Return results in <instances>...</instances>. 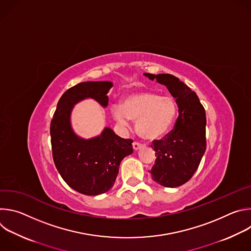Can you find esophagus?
Returning a JSON list of instances; mask_svg holds the SVG:
<instances>
[{"label": "esophagus", "instance_id": "1", "mask_svg": "<svg viewBox=\"0 0 251 251\" xmlns=\"http://www.w3.org/2000/svg\"><path fill=\"white\" fill-rule=\"evenodd\" d=\"M143 147H144V145L140 144V143H138V142H134V143H133V149H134L135 151H138L139 149H141V148H143Z\"/></svg>", "mask_w": 251, "mask_h": 251}]
</instances>
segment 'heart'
<instances>
[{
  "instance_id": "1",
  "label": "heart",
  "mask_w": 251,
  "mask_h": 251,
  "mask_svg": "<svg viewBox=\"0 0 251 251\" xmlns=\"http://www.w3.org/2000/svg\"><path fill=\"white\" fill-rule=\"evenodd\" d=\"M177 111L176 100L153 91H141L127 95L122 106L115 105L112 114L115 120L126 126L136 121V130L144 139L155 140L165 135L172 127Z\"/></svg>"
}]
</instances>
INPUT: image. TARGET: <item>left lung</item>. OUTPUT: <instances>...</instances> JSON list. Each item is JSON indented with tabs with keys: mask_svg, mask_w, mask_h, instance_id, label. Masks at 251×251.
<instances>
[{
	"mask_svg": "<svg viewBox=\"0 0 251 251\" xmlns=\"http://www.w3.org/2000/svg\"><path fill=\"white\" fill-rule=\"evenodd\" d=\"M144 75L167 86L178 107L174 129L151 145L157 158L150 173L164 187H180L194 176L205 152V111L196 92L177 77L169 74Z\"/></svg>",
	"mask_w": 251,
	"mask_h": 251,
	"instance_id": "1",
	"label": "left lung"
}]
</instances>
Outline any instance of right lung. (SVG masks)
Wrapping results in <instances>:
<instances>
[{"label": "right lung", "instance_id": "1", "mask_svg": "<svg viewBox=\"0 0 251 251\" xmlns=\"http://www.w3.org/2000/svg\"><path fill=\"white\" fill-rule=\"evenodd\" d=\"M112 86L110 81H86L67 89L50 123L52 157L58 173L71 189L87 196L108 192L121 161L133 153V141L119 137L108 127L91 139L80 138L71 127V111L76 103L92 98L106 107Z\"/></svg>", "mask_w": 251, "mask_h": 251}]
</instances>
